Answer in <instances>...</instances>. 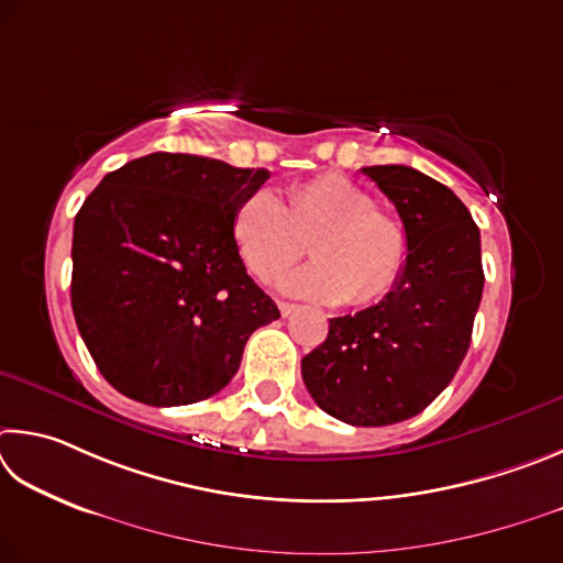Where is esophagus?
Returning <instances> with one entry per match:
<instances>
[{
	"label": "esophagus",
	"instance_id": "obj_1",
	"mask_svg": "<svg viewBox=\"0 0 563 563\" xmlns=\"http://www.w3.org/2000/svg\"><path fill=\"white\" fill-rule=\"evenodd\" d=\"M299 307L297 303H289V301H279V311H282V317H291L294 311H297Z\"/></svg>",
	"mask_w": 563,
	"mask_h": 563
}]
</instances>
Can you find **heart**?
I'll list each match as a JSON object with an SVG mask.
<instances>
[{
  "instance_id": "b5f03b06",
  "label": "heart",
  "mask_w": 563,
  "mask_h": 563,
  "mask_svg": "<svg viewBox=\"0 0 563 563\" xmlns=\"http://www.w3.org/2000/svg\"><path fill=\"white\" fill-rule=\"evenodd\" d=\"M232 234L244 266L262 282L297 262L311 240L317 262L284 276L282 289L329 303L373 307L398 287L408 264L402 224L341 173L291 187L287 205L272 190L252 192L236 207Z\"/></svg>"
}]
</instances>
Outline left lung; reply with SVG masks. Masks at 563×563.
<instances>
[{
	"mask_svg": "<svg viewBox=\"0 0 563 563\" xmlns=\"http://www.w3.org/2000/svg\"><path fill=\"white\" fill-rule=\"evenodd\" d=\"M363 173L400 214L406 272L376 307L331 319L327 341L301 358V376L323 412L380 428L418 416L455 378L485 272L477 224L450 187L408 165Z\"/></svg>",
	"mask_w": 563,
	"mask_h": 563,
	"instance_id": "8db88e82",
	"label": "left lung"
}]
</instances>
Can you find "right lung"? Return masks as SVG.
<instances>
[{
  "label": "right lung",
  "instance_id": "add662e5",
  "mask_svg": "<svg viewBox=\"0 0 563 563\" xmlns=\"http://www.w3.org/2000/svg\"><path fill=\"white\" fill-rule=\"evenodd\" d=\"M269 173L151 153L108 173L74 222L71 307L101 376L137 402L220 393L252 333L279 319L244 269L236 207Z\"/></svg>",
  "mask_w": 563,
  "mask_h": 563
}]
</instances>
